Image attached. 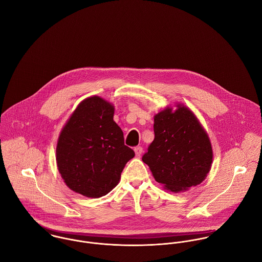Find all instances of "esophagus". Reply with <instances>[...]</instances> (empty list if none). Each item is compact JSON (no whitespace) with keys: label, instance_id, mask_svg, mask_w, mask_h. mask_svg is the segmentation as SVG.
<instances>
[{"label":"esophagus","instance_id":"esophagus-1","mask_svg":"<svg viewBox=\"0 0 262 262\" xmlns=\"http://www.w3.org/2000/svg\"><path fill=\"white\" fill-rule=\"evenodd\" d=\"M142 151H143V148H142L141 146H137V147H135V148H134V152H135L136 157H139V156L142 154Z\"/></svg>","mask_w":262,"mask_h":262}]
</instances>
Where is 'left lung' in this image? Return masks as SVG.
Returning <instances> with one entry per match:
<instances>
[{
	"mask_svg": "<svg viewBox=\"0 0 262 262\" xmlns=\"http://www.w3.org/2000/svg\"><path fill=\"white\" fill-rule=\"evenodd\" d=\"M176 107L154 116V140L142 160L157 183L181 192L204 182L212 166L213 149L195 115L183 104Z\"/></svg>",
	"mask_w": 262,
	"mask_h": 262,
	"instance_id": "obj_1",
	"label": "left lung"
}]
</instances>
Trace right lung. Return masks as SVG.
<instances>
[{
  "mask_svg": "<svg viewBox=\"0 0 262 262\" xmlns=\"http://www.w3.org/2000/svg\"><path fill=\"white\" fill-rule=\"evenodd\" d=\"M114 112L112 103L99 96L89 97L78 104L57 140L56 163L63 182L88 198L110 192L135 155L124 144Z\"/></svg>",
  "mask_w": 262,
  "mask_h": 262,
  "instance_id": "1",
  "label": "right lung"
}]
</instances>
